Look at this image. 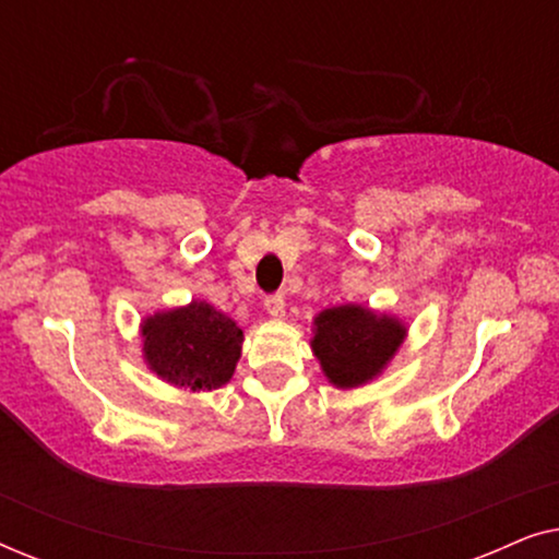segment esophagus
I'll return each mask as SVG.
<instances>
[{"label":"esophagus","mask_w":559,"mask_h":559,"mask_svg":"<svg viewBox=\"0 0 559 559\" xmlns=\"http://www.w3.org/2000/svg\"><path fill=\"white\" fill-rule=\"evenodd\" d=\"M285 308H287V302H285V297H282V295H270L264 300V310L277 320L285 318Z\"/></svg>","instance_id":"1"}]
</instances>
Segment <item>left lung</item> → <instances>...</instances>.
I'll use <instances>...</instances> for the list:
<instances>
[{
  "instance_id": "1",
  "label": "left lung",
  "mask_w": 559,
  "mask_h": 559,
  "mask_svg": "<svg viewBox=\"0 0 559 559\" xmlns=\"http://www.w3.org/2000/svg\"><path fill=\"white\" fill-rule=\"evenodd\" d=\"M312 325V354L328 381L338 389H356L377 379L407 335L400 318L361 305L328 308Z\"/></svg>"
}]
</instances>
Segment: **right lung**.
<instances>
[{
  "instance_id": "1",
  "label": "right lung",
  "mask_w": 559,
  "mask_h": 559,
  "mask_svg": "<svg viewBox=\"0 0 559 559\" xmlns=\"http://www.w3.org/2000/svg\"><path fill=\"white\" fill-rule=\"evenodd\" d=\"M243 333L203 300L142 320L144 361L159 379L190 392H211L234 377Z\"/></svg>"
}]
</instances>
